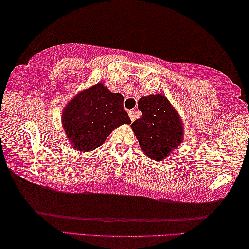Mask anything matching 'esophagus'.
Listing matches in <instances>:
<instances>
[{
    "label": "esophagus",
    "instance_id": "esophagus-1",
    "mask_svg": "<svg viewBox=\"0 0 249 249\" xmlns=\"http://www.w3.org/2000/svg\"><path fill=\"white\" fill-rule=\"evenodd\" d=\"M129 117H130V119H131V121H133L137 118V111H134V110L129 111Z\"/></svg>",
    "mask_w": 249,
    "mask_h": 249
}]
</instances>
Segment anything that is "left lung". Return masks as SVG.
Wrapping results in <instances>:
<instances>
[{
  "mask_svg": "<svg viewBox=\"0 0 249 249\" xmlns=\"http://www.w3.org/2000/svg\"><path fill=\"white\" fill-rule=\"evenodd\" d=\"M138 109L142 116L131 128L142 151L156 161H162L183 141V124L168 98L162 95L141 97Z\"/></svg>",
  "mask_w": 249,
  "mask_h": 249,
  "instance_id": "obj_1",
  "label": "left lung"
}]
</instances>
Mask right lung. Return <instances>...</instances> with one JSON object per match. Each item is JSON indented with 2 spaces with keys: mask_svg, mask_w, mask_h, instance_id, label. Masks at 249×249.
Here are the masks:
<instances>
[{
  "mask_svg": "<svg viewBox=\"0 0 249 249\" xmlns=\"http://www.w3.org/2000/svg\"><path fill=\"white\" fill-rule=\"evenodd\" d=\"M62 124L69 142L78 151H92L104 143L113 129L131 124L124 108V97L103 83L93 85L69 101Z\"/></svg>",
  "mask_w": 249,
  "mask_h": 249,
  "instance_id": "add662e5",
  "label": "right lung"
}]
</instances>
